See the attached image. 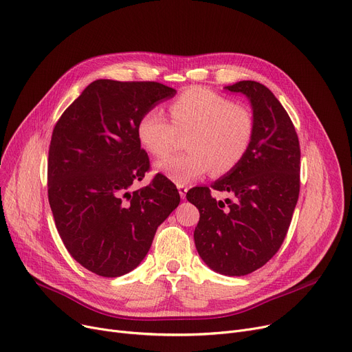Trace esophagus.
I'll list each match as a JSON object with an SVG mask.
<instances>
[{"instance_id": "34e87169", "label": "esophagus", "mask_w": 352, "mask_h": 352, "mask_svg": "<svg viewBox=\"0 0 352 352\" xmlns=\"http://www.w3.org/2000/svg\"><path fill=\"white\" fill-rule=\"evenodd\" d=\"M177 188H178V192H179V197L182 198V199H186V195H187V191H188V188H187V186H177Z\"/></svg>"}]
</instances>
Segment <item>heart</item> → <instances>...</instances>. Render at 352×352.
<instances>
[{
	"label": "heart",
	"instance_id": "obj_1",
	"mask_svg": "<svg viewBox=\"0 0 352 352\" xmlns=\"http://www.w3.org/2000/svg\"><path fill=\"white\" fill-rule=\"evenodd\" d=\"M173 122L160 107L148 108L137 122V138L144 150L155 157L168 155L177 135L191 131L187 140L188 154L175 155L155 164L161 173L177 186H184L211 168L226 174L245 157L252 134L251 111L215 91L190 88L171 105Z\"/></svg>",
	"mask_w": 352,
	"mask_h": 352
}]
</instances>
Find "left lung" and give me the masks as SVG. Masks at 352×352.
Instances as JSON below:
<instances>
[{"label":"left lung","instance_id":"8db88e82","mask_svg":"<svg viewBox=\"0 0 352 352\" xmlns=\"http://www.w3.org/2000/svg\"><path fill=\"white\" fill-rule=\"evenodd\" d=\"M248 98L254 134L245 157L211 184L232 194L234 201L211 197L195 187L187 199L199 211L194 241L211 270L241 276L267 264L280 250L300 194V141L294 124L272 92L256 81L226 87Z\"/></svg>","mask_w":352,"mask_h":352}]
</instances>
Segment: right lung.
<instances>
[{
	"mask_svg": "<svg viewBox=\"0 0 352 352\" xmlns=\"http://www.w3.org/2000/svg\"><path fill=\"white\" fill-rule=\"evenodd\" d=\"M177 94L160 82H91L55 124L48 151V201L71 256L101 276L137 268L157 228L178 207L164 175L131 191L150 168L137 138L148 108Z\"/></svg>",
	"mask_w": 352,
	"mask_h": 352,
	"instance_id": "1",
	"label": "right lung"
}]
</instances>
